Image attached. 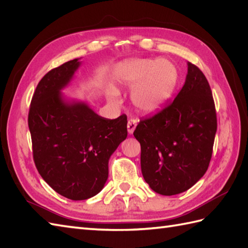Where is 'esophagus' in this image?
I'll use <instances>...</instances> for the list:
<instances>
[{"label":"esophagus","instance_id":"esophagus-1","mask_svg":"<svg viewBox=\"0 0 248 248\" xmlns=\"http://www.w3.org/2000/svg\"><path fill=\"white\" fill-rule=\"evenodd\" d=\"M127 128H128V132H129V134H132V133L134 132L135 128H136V120H134V119H130V120L128 121V125H127Z\"/></svg>","mask_w":248,"mask_h":248}]
</instances>
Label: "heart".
Listing matches in <instances>:
<instances>
[{"label": "heart", "instance_id": "heart-1", "mask_svg": "<svg viewBox=\"0 0 248 248\" xmlns=\"http://www.w3.org/2000/svg\"><path fill=\"white\" fill-rule=\"evenodd\" d=\"M119 84L134 88L131 100L144 115H155L165 108L177 86L179 73L176 66L159 59L129 60L116 68Z\"/></svg>", "mask_w": 248, "mask_h": 248}]
</instances>
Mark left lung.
<instances>
[{"instance_id":"left-lung-1","label":"left lung","mask_w":248,"mask_h":248,"mask_svg":"<svg viewBox=\"0 0 248 248\" xmlns=\"http://www.w3.org/2000/svg\"><path fill=\"white\" fill-rule=\"evenodd\" d=\"M217 123L212 92L203 73L187 62L182 89L170 105L140 121L134 138L140 144L145 181L157 194L187 191L207 171Z\"/></svg>"}]
</instances>
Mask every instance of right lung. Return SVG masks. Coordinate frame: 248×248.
Segmentation results:
<instances>
[{
	"mask_svg": "<svg viewBox=\"0 0 248 248\" xmlns=\"http://www.w3.org/2000/svg\"><path fill=\"white\" fill-rule=\"evenodd\" d=\"M81 65V59H75L46 73L29 113L37 170L56 193L71 200L88 199L101 191L109 157L128 135L125 115L103 118L87 102L62 93Z\"/></svg>",
	"mask_w": 248,
	"mask_h": 248,
	"instance_id": "right-lung-1",
	"label": "right lung"
}]
</instances>
